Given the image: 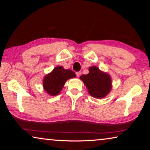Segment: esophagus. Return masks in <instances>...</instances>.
Here are the masks:
<instances>
[{
	"instance_id": "esophagus-1",
	"label": "esophagus",
	"mask_w": 150,
	"mask_h": 150,
	"mask_svg": "<svg viewBox=\"0 0 150 150\" xmlns=\"http://www.w3.org/2000/svg\"><path fill=\"white\" fill-rule=\"evenodd\" d=\"M76 75H77V77H80V75H81V72H80V71L76 72Z\"/></svg>"
}]
</instances>
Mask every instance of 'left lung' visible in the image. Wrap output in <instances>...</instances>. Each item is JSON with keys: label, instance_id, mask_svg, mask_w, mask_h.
Returning a JSON list of instances; mask_svg holds the SVG:
<instances>
[{"label": "left lung", "instance_id": "1", "mask_svg": "<svg viewBox=\"0 0 150 150\" xmlns=\"http://www.w3.org/2000/svg\"><path fill=\"white\" fill-rule=\"evenodd\" d=\"M80 79L87 87L90 95L95 98L105 97L111 90L110 77L95 66L89 67V73L81 75Z\"/></svg>", "mask_w": 150, "mask_h": 150}]
</instances>
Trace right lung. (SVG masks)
Wrapping results in <instances>:
<instances>
[{
  "label": "right lung",
  "mask_w": 150,
  "mask_h": 150,
  "mask_svg": "<svg viewBox=\"0 0 150 150\" xmlns=\"http://www.w3.org/2000/svg\"><path fill=\"white\" fill-rule=\"evenodd\" d=\"M75 77L74 71L70 69H63L62 66H58L47 75L43 81L44 88L46 92L52 96L58 95L62 91L66 81Z\"/></svg>",
  "instance_id": "right-lung-1"
}]
</instances>
